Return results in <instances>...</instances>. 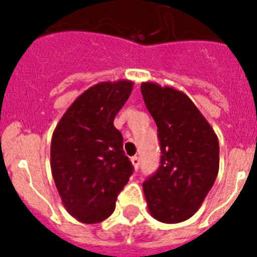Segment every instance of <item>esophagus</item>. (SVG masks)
I'll use <instances>...</instances> for the list:
<instances>
[{
	"instance_id": "34e87169",
	"label": "esophagus",
	"mask_w": 257,
	"mask_h": 257,
	"mask_svg": "<svg viewBox=\"0 0 257 257\" xmlns=\"http://www.w3.org/2000/svg\"><path fill=\"white\" fill-rule=\"evenodd\" d=\"M131 161H132V165H133V168L136 169H139V167H140V159H139V157L137 156H133L132 159H131Z\"/></svg>"
}]
</instances>
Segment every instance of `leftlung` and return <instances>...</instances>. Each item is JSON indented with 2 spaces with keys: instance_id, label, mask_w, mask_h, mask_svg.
I'll return each instance as SVG.
<instances>
[{
  "instance_id": "obj_1",
  "label": "left lung",
  "mask_w": 257,
  "mask_h": 257,
  "mask_svg": "<svg viewBox=\"0 0 257 257\" xmlns=\"http://www.w3.org/2000/svg\"><path fill=\"white\" fill-rule=\"evenodd\" d=\"M141 93L157 125L160 168L143 184L148 211L161 223L195 215L219 172V140L207 118L181 90L143 82Z\"/></svg>"
}]
</instances>
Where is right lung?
<instances>
[{
	"mask_svg": "<svg viewBox=\"0 0 257 257\" xmlns=\"http://www.w3.org/2000/svg\"><path fill=\"white\" fill-rule=\"evenodd\" d=\"M133 89L131 80L102 81L72 102L54 129L50 168L64 207L74 219H108L133 167L113 120Z\"/></svg>",
	"mask_w": 257,
	"mask_h": 257,
	"instance_id": "1",
	"label": "right lung"
}]
</instances>
